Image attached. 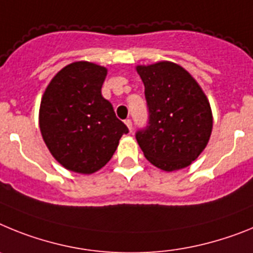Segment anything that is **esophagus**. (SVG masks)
Instances as JSON below:
<instances>
[{
  "mask_svg": "<svg viewBox=\"0 0 253 253\" xmlns=\"http://www.w3.org/2000/svg\"><path fill=\"white\" fill-rule=\"evenodd\" d=\"M125 124H126V126L128 127L129 131H132V121H131V120H125Z\"/></svg>",
  "mask_w": 253,
  "mask_h": 253,
  "instance_id": "esophagus-1",
  "label": "esophagus"
}]
</instances>
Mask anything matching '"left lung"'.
<instances>
[{
  "label": "left lung",
  "instance_id": "obj_1",
  "mask_svg": "<svg viewBox=\"0 0 253 253\" xmlns=\"http://www.w3.org/2000/svg\"><path fill=\"white\" fill-rule=\"evenodd\" d=\"M145 86L148 125L136 131L145 158L172 172L203 153L212 128L210 104L195 79L181 66L158 62L137 66Z\"/></svg>",
  "mask_w": 253,
  "mask_h": 253
}]
</instances>
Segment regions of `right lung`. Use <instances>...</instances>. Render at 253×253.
Wrapping results in <instances>:
<instances>
[{
    "label": "right lung",
    "mask_w": 253,
    "mask_h": 253,
    "mask_svg": "<svg viewBox=\"0 0 253 253\" xmlns=\"http://www.w3.org/2000/svg\"><path fill=\"white\" fill-rule=\"evenodd\" d=\"M107 69L74 62L52 79L39 111L47 148L72 172L90 174L108 163L122 135L128 132L113 105L102 95Z\"/></svg>",
    "instance_id": "obj_1"
}]
</instances>
